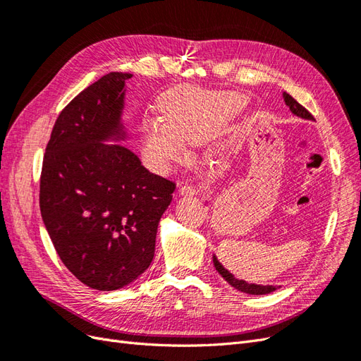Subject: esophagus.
I'll return each instance as SVG.
<instances>
[{
	"label": "esophagus",
	"mask_w": 361,
	"mask_h": 361,
	"mask_svg": "<svg viewBox=\"0 0 361 361\" xmlns=\"http://www.w3.org/2000/svg\"><path fill=\"white\" fill-rule=\"evenodd\" d=\"M179 191L182 195H195L200 192V188L195 187V185H182Z\"/></svg>",
	"instance_id": "esophagus-1"
}]
</instances>
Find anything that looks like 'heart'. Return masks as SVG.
<instances>
[{"instance_id":"obj_1","label":"heart","mask_w":361,"mask_h":361,"mask_svg":"<svg viewBox=\"0 0 361 361\" xmlns=\"http://www.w3.org/2000/svg\"><path fill=\"white\" fill-rule=\"evenodd\" d=\"M243 105L236 93H207L194 89L178 90L161 104L162 118L143 122V143L147 158L162 169L183 154V141L197 143L235 114Z\"/></svg>"}]
</instances>
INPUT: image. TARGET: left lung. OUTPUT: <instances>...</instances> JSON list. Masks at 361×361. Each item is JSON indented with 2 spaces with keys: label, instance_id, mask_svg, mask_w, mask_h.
Returning a JSON list of instances; mask_svg holds the SVG:
<instances>
[{
  "label": "left lung",
  "instance_id": "8db88e82",
  "mask_svg": "<svg viewBox=\"0 0 361 361\" xmlns=\"http://www.w3.org/2000/svg\"><path fill=\"white\" fill-rule=\"evenodd\" d=\"M283 99H285V102H286V105L289 106V110L295 114V116H298V117H301V118H307V120H313V116L305 110V108L301 105V104H298L297 101L293 99V97L290 96V94H288L286 92L283 93ZM214 267H215V269L220 272L221 274V277L228 283V285H232L235 289H238V290H241V292H244V293H250V295H265V293H271V292H274L277 288L276 286H262V285H255V283H247L245 280H238V279H235L233 277V274H231V272H228L220 262H218V259H216V256H214ZM280 288V286H279Z\"/></svg>",
  "mask_w": 361,
  "mask_h": 361
}]
</instances>
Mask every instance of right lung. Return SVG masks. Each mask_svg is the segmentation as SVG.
<instances>
[{
    "label": "right lung",
    "instance_id": "add662e5",
    "mask_svg": "<svg viewBox=\"0 0 361 361\" xmlns=\"http://www.w3.org/2000/svg\"><path fill=\"white\" fill-rule=\"evenodd\" d=\"M110 72L63 108L40 174V214L72 274L97 290L129 285L149 268L158 224L176 183L150 173L129 149L105 145L126 137L125 81Z\"/></svg>",
    "mask_w": 361,
    "mask_h": 361
}]
</instances>
